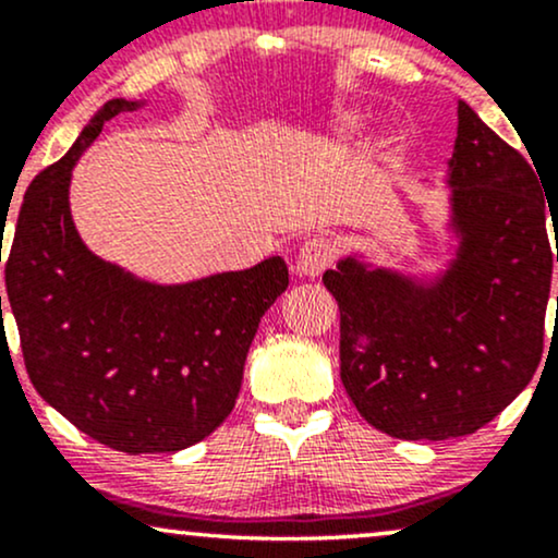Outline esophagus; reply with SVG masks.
Segmentation results:
<instances>
[{
  "instance_id": "34e87169",
  "label": "esophagus",
  "mask_w": 558,
  "mask_h": 558,
  "mask_svg": "<svg viewBox=\"0 0 558 558\" xmlns=\"http://www.w3.org/2000/svg\"><path fill=\"white\" fill-rule=\"evenodd\" d=\"M332 262V246L330 241L325 239H310L301 246L299 257H296V270L299 278H319V275L325 272V267H328Z\"/></svg>"
}]
</instances>
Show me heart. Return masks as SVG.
<instances>
[{
	"label": "heart",
	"instance_id": "obj_1",
	"mask_svg": "<svg viewBox=\"0 0 558 558\" xmlns=\"http://www.w3.org/2000/svg\"><path fill=\"white\" fill-rule=\"evenodd\" d=\"M336 123L341 131H356V125H360V114L356 112H341L336 118Z\"/></svg>",
	"mask_w": 558,
	"mask_h": 558
}]
</instances>
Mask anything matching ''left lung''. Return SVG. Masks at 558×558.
I'll use <instances>...</instances> for the list:
<instances>
[{"label": "left lung", "mask_w": 558, "mask_h": 558, "mask_svg": "<svg viewBox=\"0 0 558 558\" xmlns=\"http://www.w3.org/2000/svg\"><path fill=\"white\" fill-rule=\"evenodd\" d=\"M457 112L444 270L409 275L354 252L323 275L341 310L345 393L401 440L480 430L527 388L543 354L554 270L546 189L466 101Z\"/></svg>", "instance_id": "left-lung-1"}]
</instances>
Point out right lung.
<instances>
[{"mask_svg":"<svg viewBox=\"0 0 558 558\" xmlns=\"http://www.w3.org/2000/svg\"><path fill=\"white\" fill-rule=\"evenodd\" d=\"M144 105L110 99L68 155L34 178L4 283L25 369L49 407L114 451L175 453L233 412L248 345L288 288V267L270 257L162 286L83 243L70 215L73 168L107 120Z\"/></svg>","mask_w":558,"mask_h":558,"instance_id":"add662e5","label":"right lung"}]
</instances>
